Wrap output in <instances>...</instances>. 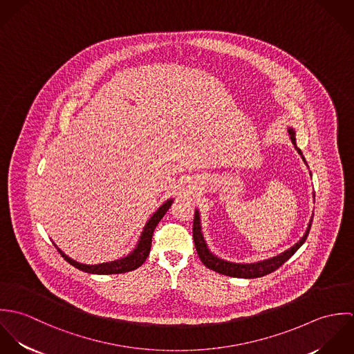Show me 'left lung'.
<instances>
[{"instance_id": "1", "label": "left lung", "mask_w": 354, "mask_h": 354, "mask_svg": "<svg viewBox=\"0 0 354 354\" xmlns=\"http://www.w3.org/2000/svg\"><path fill=\"white\" fill-rule=\"evenodd\" d=\"M289 135H290V139H292V143L295 145V149L297 150V152L301 155L305 165L308 166L305 158L303 156V152L297 147V143H296V131L289 127L288 129ZM310 174V173H309ZM313 201H315V194H313ZM310 223H312V216L308 222V226H306V230L303 234V237L293 245L290 247L289 250H286L285 252L279 253L277 256H272L270 259H266V260H260V261H254V263H234V261H227L225 259H221L218 257L216 254L209 251L205 240H204V236H203L202 232V219H201V212L199 209H195V218H194V241H195V247H196V251L198 254L201 257V260L203 261V264L215 271V272H219L222 275H227V277H236V278H245V279H251V278H260V277H264L267 274H271L272 271H275L277 268H279L285 261H288L295 253L297 252V250L303 245L309 234V229H310Z\"/></svg>"}]
</instances>
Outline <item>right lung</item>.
Returning a JSON list of instances; mask_svg holds the SVG:
<instances>
[{
    "label": "right lung",
    "instance_id": "obj_1",
    "mask_svg": "<svg viewBox=\"0 0 354 354\" xmlns=\"http://www.w3.org/2000/svg\"><path fill=\"white\" fill-rule=\"evenodd\" d=\"M174 199H169L166 202L163 203L151 216L150 219L146 222L145 227H143V232L139 237V241L136 244V247L133 248L132 252L128 253L125 257H121L118 260H114V261H107V263H101V264H83V263H79L73 259H71L69 256H66L65 253L62 252L55 244L54 247L57 248V251L61 253V256L69 263L72 264L73 267L84 271V272H88V274H122V272H128V271H132V270H136L138 267H140L147 256L150 254V250H151V241H152V233L156 227V225L160 222V219L163 218V215L167 212V209L170 208L171 203Z\"/></svg>",
    "mask_w": 354,
    "mask_h": 354
}]
</instances>
